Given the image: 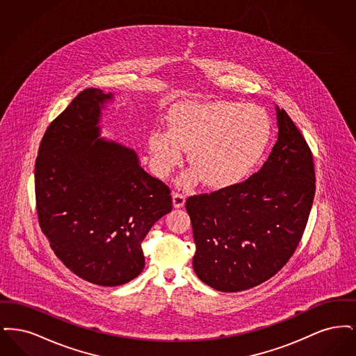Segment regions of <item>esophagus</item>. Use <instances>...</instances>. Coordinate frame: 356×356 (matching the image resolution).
Returning a JSON list of instances; mask_svg holds the SVG:
<instances>
[{
    "instance_id": "obj_1",
    "label": "esophagus",
    "mask_w": 356,
    "mask_h": 356,
    "mask_svg": "<svg viewBox=\"0 0 356 356\" xmlns=\"http://www.w3.org/2000/svg\"><path fill=\"white\" fill-rule=\"evenodd\" d=\"M172 197H173V207L175 208H181L186 203V195L181 193V192H173Z\"/></svg>"
}]
</instances>
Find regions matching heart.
<instances>
[{
    "label": "heart",
    "instance_id": "heart-1",
    "mask_svg": "<svg viewBox=\"0 0 356 356\" xmlns=\"http://www.w3.org/2000/svg\"><path fill=\"white\" fill-rule=\"evenodd\" d=\"M272 136L271 118L257 105L186 102L170 109L168 129L151 131L148 148L160 177L181 163L186 149L188 163L203 184L227 188L251 176L268 151Z\"/></svg>",
    "mask_w": 356,
    "mask_h": 356
}]
</instances>
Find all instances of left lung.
I'll list each match as a JSON object with an SVG mask.
<instances>
[{
  "instance_id": "obj_1",
  "label": "left lung",
  "mask_w": 356,
  "mask_h": 356,
  "mask_svg": "<svg viewBox=\"0 0 356 356\" xmlns=\"http://www.w3.org/2000/svg\"><path fill=\"white\" fill-rule=\"evenodd\" d=\"M259 172L236 186L188 197L193 270L209 287L238 292L280 271L303 236L315 195L312 153L284 109Z\"/></svg>"
}]
</instances>
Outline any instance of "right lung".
Masks as SVG:
<instances>
[{
    "label": "right lung",
    "instance_id": "right-lung-1",
    "mask_svg": "<svg viewBox=\"0 0 356 356\" xmlns=\"http://www.w3.org/2000/svg\"><path fill=\"white\" fill-rule=\"evenodd\" d=\"M112 93L88 88L53 120L34 170L37 216L56 256L89 283L115 287L145 264L141 243L172 211L170 186L148 175L134 149L99 138Z\"/></svg>",
    "mask_w": 356,
    "mask_h": 356
}]
</instances>
